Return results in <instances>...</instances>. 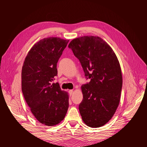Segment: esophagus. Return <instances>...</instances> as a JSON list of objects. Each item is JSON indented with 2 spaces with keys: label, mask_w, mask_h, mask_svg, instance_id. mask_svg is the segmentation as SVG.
I'll use <instances>...</instances> for the list:
<instances>
[{
  "label": "esophagus",
  "mask_w": 147,
  "mask_h": 147,
  "mask_svg": "<svg viewBox=\"0 0 147 147\" xmlns=\"http://www.w3.org/2000/svg\"><path fill=\"white\" fill-rule=\"evenodd\" d=\"M69 95L71 96L72 95H73V90H69Z\"/></svg>",
  "instance_id": "34e87169"
}]
</instances>
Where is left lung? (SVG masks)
<instances>
[{
  "mask_svg": "<svg viewBox=\"0 0 147 147\" xmlns=\"http://www.w3.org/2000/svg\"><path fill=\"white\" fill-rule=\"evenodd\" d=\"M68 47L79 59L86 78L79 105L87 126H104L113 116L120 101L123 85L119 62L113 50L98 36H84L72 40Z\"/></svg>",
  "mask_w": 147,
  "mask_h": 147,
  "instance_id": "left-lung-1",
  "label": "left lung"
}]
</instances>
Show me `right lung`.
<instances>
[{
	"label": "right lung",
	"mask_w": 147,
	"mask_h": 147,
	"mask_svg": "<svg viewBox=\"0 0 147 147\" xmlns=\"http://www.w3.org/2000/svg\"><path fill=\"white\" fill-rule=\"evenodd\" d=\"M69 40L49 37L35 43L28 53L21 73V89L34 116L40 123L54 126L64 119L69 107L67 93L58 83L57 63Z\"/></svg>",
	"instance_id": "add662e5"
}]
</instances>
